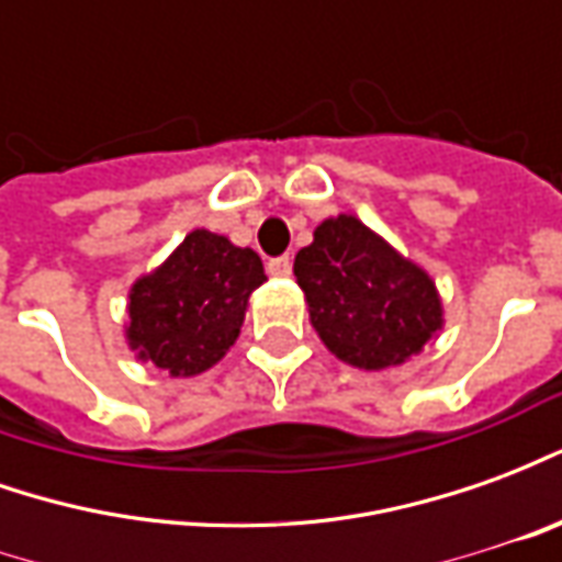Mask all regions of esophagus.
<instances>
[{
  "instance_id": "obj_1",
  "label": "esophagus",
  "mask_w": 562,
  "mask_h": 562,
  "mask_svg": "<svg viewBox=\"0 0 562 562\" xmlns=\"http://www.w3.org/2000/svg\"><path fill=\"white\" fill-rule=\"evenodd\" d=\"M268 273H270V277H289V273H292V258H289V256L270 258Z\"/></svg>"
}]
</instances>
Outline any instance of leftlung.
<instances>
[{
    "label": "left lung",
    "instance_id": "left-lung-1",
    "mask_svg": "<svg viewBox=\"0 0 562 562\" xmlns=\"http://www.w3.org/2000/svg\"><path fill=\"white\" fill-rule=\"evenodd\" d=\"M310 322L340 361L385 370L409 361L442 330L430 273L349 213L325 220L294 256Z\"/></svg>",
    "mask_w": 562,
    "mask_h": 562
}]
</instances>
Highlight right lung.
Returning a JSON list of instances; mask_svg holds the SVG:
<instances>
[{"label":"right lung","instance_id":"right-lung-1","mask_svg":"<svg viewBox=\"0 0 562 562\" xmlns=\"http://www.w3.org/2000/svg\"><path fill=\"white\" fill-rule=\"evenodd\" d=\"M265 277L249 246L195 228L128 292V349L171 376H198L240 334L249 294Z\"/></svg>","mask_w":562,"mask_h":562}]
</instances>
